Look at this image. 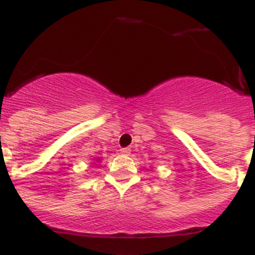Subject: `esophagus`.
Segmentation results:
<instances>
[{"mask_svg": "<svg viewBox=\"0 0 255 255\" xmlns=\"http://www.w3.org/2000/svg\"><path fill=\"white\" fill-rule=\"evenodd\" d=\"M121 152H122L123 155H129V153H130V148H128V147L121 148Z\"/></svg>", "mask_w": 255, "mask_h": 255, "instance_id": "esophagus-1", "label": "esophagus"}]
</instances>
